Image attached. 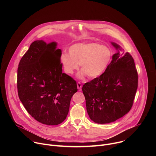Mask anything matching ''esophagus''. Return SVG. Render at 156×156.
Returning a JSON list of instances; mask_svg holds the SVG:
<instances>
[{"instance_id":"esophagus-1","label":"esophagus","mask_w":156,"mask_h":156,"mask_svg":"<svg viewBox=\"0 0 156 156\" xmlns=\"http://www.w3.org/2000/svg\"><path fill=\"white\" fill-rule=\"evenodd\" d=\"M77 87H78V89H79L80 90H81V87H82V84H81V83L78 82V83H77Z\"/></svg>"}]
</instances>
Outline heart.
I'll return each mask as SVG.
<instances>
[{
    "instance_id": "b5f03b06",
    "label": "heart",
    "mask_w": 156,
    "mask_h": 156,
    "mask_svg": "<svg viewBox=\"0 0 156 156\" xmlns=\"http://www.w3.org/2000/svg\"><path fill=\"white\" fill-rule=\"evenodd\" d=\"M69 54L64 52L61 55L60 62L65 72L72 75L78 69L80 64V78L86 75L90 78H96L102 75L108 67L112 60L111 49L98 42L77 43L69 50Z\"/></svg>"
}]
</instances>
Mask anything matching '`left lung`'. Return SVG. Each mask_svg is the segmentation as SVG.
Segmentation results:
<instances>
[{
	"mask_svg": "<svg viewBox=\"0 0 156 156\" xmlns=\"http://www.w3.org/2000/svg\"><path fill=\"white\" fill-rule=\"evenodd\" d=\"M112 44L117 50H121L118 44ZM138 83V72L132 56L118 51L102 75L83 86L87 112L91 120L105 124L123 117L132 107Z\"/></svg>",
	"mask_w": 156,
	"mask_h": 156,
	"instance_id": "left-lung-1",
	"label": "left lung"
}]
</instances>
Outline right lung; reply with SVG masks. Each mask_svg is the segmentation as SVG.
Returning a JSON list of instances; mask_svg holds the SVG:
<instances>
[{
	"mask_svg": "<svg viewBox=\"0 0 156 156\" xmlns=\"http://www.w3.org/2000/svg\"><path fill=\"white\" fill-rule=\"evenodd\" d=\"M57 43L42 40L31 43L18 68L17 89L21 102L37 122L48 125L61 123L68 115L76 82L62 73V51Z\"/></svg>",
	"mask_w": 156,
	"mask_h": 156,
	"instance_id": "obj_1",
	"label": "right lung"
}]
</instances>
